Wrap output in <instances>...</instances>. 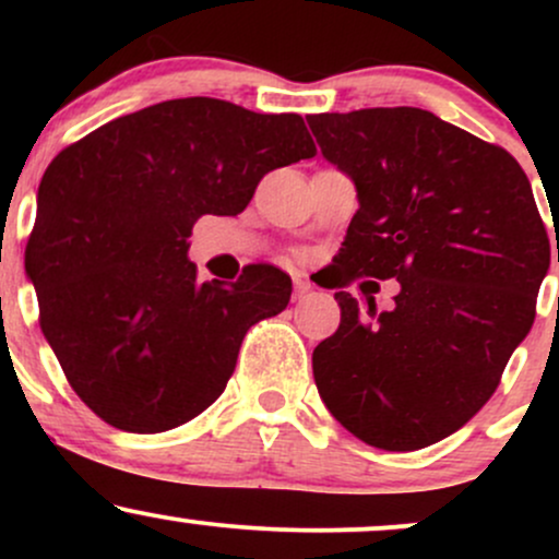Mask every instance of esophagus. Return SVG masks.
I'll list each match as a JSON object with an SVG mask.
<instances>
[{
	"instance_id": "obj_1",
	"label": "esophagus",
	"mask_w": 559,
	"mask_h": 559,
	"mask_svg": "<svg viewBox=\"0 0 559 559\" xmlns=\"http://www.w3.org/2000/svg\"><path fill=\"white\" fill-rule=\"evenodd\" d=\"M310 288H312L310 281L301 278V275H297V278H294V299H301L307 292H310Z\"/></svg>"
}]
</instances>
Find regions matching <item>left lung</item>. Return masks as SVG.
I'll list each match as a JSON object with an SVG mask.
<instances>
[{"mask_svg": "<svg viewBox=\"0 0 559 559\" xmlns=\"http://www.w3.org/2000/svg\"><path fill=\"white\" fill-rule=\"evenodd\" d=\"M307 123L360 199L333 288L400 281L389 310L336 292L342 323L312 352L320 396L365 444H436L491 400L534 325L551 254L534 191L510 152L418 107Z\"/></svg>", "mask_w": 559, "mask_h": 559, "instance_id": "left-lung-1", "label": "left lung"}]
</instances>
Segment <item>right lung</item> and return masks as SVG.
<instances>
[{
    "instance_id": "1",
    "label": "right lung",
    "mask_w": 559,
    "mask_h": 559,
    "mask_svg": "<svg viewBox=\"0 0 559 559\" xmlns=\"http://www.w3.org/2000/svg\"><path fill=\"white\" fill-rule=\"evenodd\" d=\"M316 152L299 115L189 96L115 118L49 163L25 271L38 325L94 415L159 433L223 394L243 336L286 310L292 278L258 262L236 284H199L186 239Z\"/></svg>"
}]
</instances>
